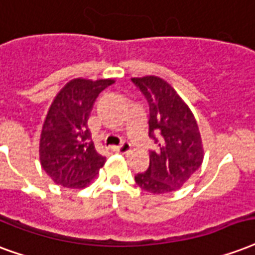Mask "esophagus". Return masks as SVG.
<instances>
[{"instance_id": "esophagus-1", "label": "esophagus", "mask_w": 255, "mask_h": 255, "mask_svg": "<svg viewBox=\"0 0 255 255\" xmlns=\"http://www.w3.org/2000/svg\"><path fill=\"white\" fill-rule=\"evenodd\" d=\"M112 149H114V151H116V152L126 153V152H128L129 149H131V144H129L128 141L124 140L120 145H114V147H112Z\"/></svg>"}]
</instances>
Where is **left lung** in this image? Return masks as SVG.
<instances>
[{"label":"left lung","instance_id":"obj_1","mask_svg":"<svg viewBox=\"0 0 255 255\" xmlns=\"http://www.w3.org/2000/svg\"><path fill=\"white\" fill-rule=\"evenodd\" d=\"M149 106L148 135L158 144L149 152L147 171L136 184L151 194H167L183 186L203 162V145L191 110L167 81L156 76L133 77Z\"/></svg>","mask_w":255,"mask_h":255}]
</instances>
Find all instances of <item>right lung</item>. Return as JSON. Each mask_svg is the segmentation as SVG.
Returning <instances> with one entry per match:
<instances>
[{
    "mask_svg": "<svg viewBox=\"0 0 255 255\" xmlns=\"http://www.w3.org/2000/svg\"><path fill=\"white\" fill-rule=\"evenodd\" d=\"M112 79H73L54 97L40 137V162L54 183L84 188L99 174L106 158L93 144L88 119L99 93Z\"/></svg>",
    "mask_w": 255,
    "mask_h": 255,
    "instance_id": "1",
    "label": "right lung"
}]
</instances>
